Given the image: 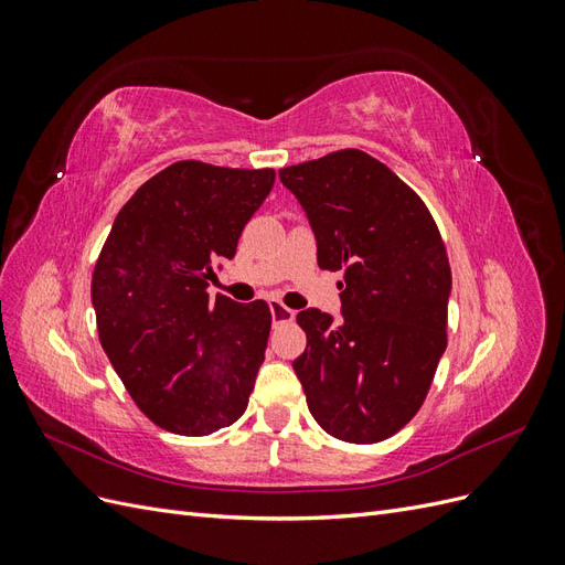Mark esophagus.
I'll use <instances>...</instances> for the list:
<instances>
[{
  "instance_id": "1",
  "label": "esophagus",
  "mask_w": 565,
  "mask_h": 565,
  "mask_svg": "<svg viewBox=\"0 0 565 565\" xmlns=\"http://www.w3.org/2000/svg\"><path fill=\"white\" fill-rule=\"evenodd\" d=\"M295 316H297V311L287 309L285 303H280V301H270V318H273V322H276V324L292 322V320H295Z\"/></svg>"
}]
</instances>
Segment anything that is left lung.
<instances>
[{"label": "left lung", "instance_id": "left-lung-1", "mask_svg": "<svg viewBox=\"0 0 565 565\" xmlns=\"http://www.w3.org/2000/svg\"><path fill=\"white\" fill-rule=\"evenodd\" d=\"M318 243L341 270V320L297 316L306 351L292 363L313 419L347 443H380L413 419L448 347V252L422 198L358 148L280 169Z\"/></svg>", "mask_w": 565, "mask_h": 565}]
</instances>
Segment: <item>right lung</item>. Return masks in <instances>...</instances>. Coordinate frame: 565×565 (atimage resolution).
Returning <instances> with one entry per match:
<instances>
[{
    "mask_svg": "<svg viewBox=\"0 0 565 565\" xmlns=\"http://www.w3.org/2000/svg\"><path fill=\"white\" fill-rule=\"evenodd\" d=\"M273 169L181 160L136 191L92 276L100 347L141 413L179 436H210L247 409L270 332L268 303L212 301Z\"/></svg>",
    "mask_w": 565,
    "mask_h": 565,
    "instance_id": "1",
    "label": "right lung"
}]
</instances>
